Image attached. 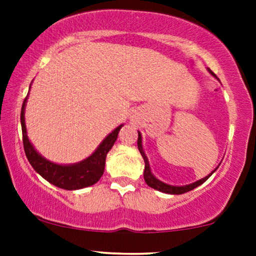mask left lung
Masks as SVG:
<instances>
[{
    "mask_svg": "<svg viewBox=\"0 0 256 256\" xmlns=\"http://www.w3.org/2000/svg\"><path fill=\"white\" fill-rule=\"evenodd\" d=\"M208 71L210 74H211L212 76H214V78L216 80H219L218 78H216V76L213 73L211 70L208 68ZM138 148L140 150V152H141V155L143 157V160H144V171H143V177H144V180L146 183L148 184V186L155 188V190L157 191H160L163 192V194H185V192H188L191 190H194V188H196L197 186H199V185H202V183H205L206 180H208L210 177L212 176V174L214 172V171L218 169L219 166L216 168L214 170L212 171L211 174H208V176L202 178V180H196L194 182V183L191 184H186V185H170V184H166L164 183V182L160 180L158 178H156L155 176H154V174L152 172V169H150V164H149V160H148V157H146L144 150H143V146H142V135L141 132H138Z\"/></svg>",
    "mask_w": 256,
    "mask_h": 256,
    "instance_id": "obj_1",
    "label": "left lung"
}]
</instances>
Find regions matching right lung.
I'll use <instances>...</instances> for the list:
<instances>
[{"instance_id":"1","label":"right lung","mask_w":256,"mask_h":256,"mask_svg":"<svg viewBox=\"0 0 256 256\" xmlns=\"http://www.w3.org/2000/svg\"><path fill=\"white\" fill-rule=\"evenodd\" d=\"M26 101L28 96L24 99L22 110H20V124H22L24 152H26V158L34 171L40 174L48 183L54 184L57 188H64V190H79V188L96 184L104 174L106 156L112 146H114L118 132L124 127V124H120L113 132H110L104 138V141L98 146L92 155L87 158L73 164H58L42 156L28 138L26 116H24Z\"/></svg>"}]
</instances>
